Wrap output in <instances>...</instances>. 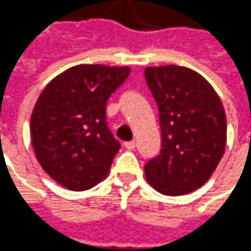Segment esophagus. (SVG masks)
Wrapping results in <instances>:
<instances>
[{
    "mask_svg": "<svg viewBox=\"0 0 251 251\" xmlns=\"http://www.w3.org/2000/svg\"><path fill=\"white\" fill-rule=\"evenodd\" d=\"M124 146L129 149V151H132V149H135V146H137V142L135 141H128V142H124Z\"/></svg>",
    "mask_w": 251,
    "mask_h": 251,
    "instance_id": "esophagus-1",
    "label": "esophagus"
}]
</instances>
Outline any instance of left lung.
Instances as JSON below:
<instances>
[{
  "mask_svg": "<svg viewBox=\"0 0 251 251\" xmlns=\"http://www.w3.org/2000/svg\"><path fill=\"white\" fill-rule=\"evenodd\" d=\"M159 107L160 153L145 164L146 181L157 192L179 196L208 181L225 152L226 117L221 99L188 67L145 69Z\"/></svg>",
  "mask_w": 251,
  "mask_h": 251,
  "instance_id": "1",
  "label": "left lung"
}]
</instances>
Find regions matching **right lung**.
<instances>
[{"label":"right lung","mask_w":251,"mask_h":251,"mask_svg":"<svg viewBox=\"0 0 251 251\" xmlns=\"http://www.w3.org/2000/svg\"><path fill=\"white\" fill-rule=\"evenodd\" d=\"M129 67L78 65L52 80L35 102L30 132L43 170L70 191L102 181L120 149L106 123V102Z\"/></svg>","instance_id":"1"}]
</instances>
